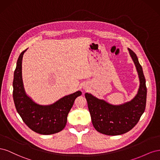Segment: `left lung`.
I'll return each instance as SVG.
<instances>
[{
  "label": "left lung",
  "instance_id": "obj_1",
  "mask_svg": "<svg viewBox=\"0 0 160 160\" xmlns=\"http://www.w3.org/2000/svg\"><path fill=\"white\" fill-rule=\"evenodd\" d=\"M129 55L136 67L139 87L134 98L120 105H113L85 93L88 109L95 129L103 134L118 135L127 133L138 123L146 105L147 88L146 79L136 54L128 48Z\"/></svg>",
  "mask_w": 160,
  "mask_h": 160
}]
</instances>
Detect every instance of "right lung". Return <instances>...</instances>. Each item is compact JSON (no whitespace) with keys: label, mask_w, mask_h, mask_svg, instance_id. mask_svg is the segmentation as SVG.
Wrapping results in <instances>:
<instances>
[{"label":"right lung","mask_w":160,"mask_h":160,"mask_svg":"<svg viewBox=\"0 0 160 160\" xmlns=\"http://www.w3.org/2000/svg\"><path fill=\"white\" fill-rule=\"evenodd\" d=\"M26 51L19 55L14 72L12 95L16 109L23 122L35 132L42 135L58 133L65 127L69 111L75 99L82 93L77 91L51 105L35 103L27 95L22 79V61Z\"/></svg>","instance_id":"right-lung-1"}]
</instances>
